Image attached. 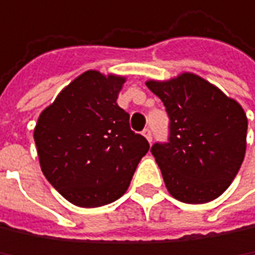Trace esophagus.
<instances>
[{"label": "esophagus", "mask_w": 255, "mask_h": 255, "mask_svg": "<svg viewBox=\"0 0 255 255\" xmlns=\"http://www.w3.org/2000/svg\"><path fill=\"white\" fill-rule=\"evenodd\" d=\"M142 135L147 138V141H148V142H151L153 136H151V130H150V129H144V130H142Z\"/></svg>", "instance_id": "esophagus-1"}]
</instances>
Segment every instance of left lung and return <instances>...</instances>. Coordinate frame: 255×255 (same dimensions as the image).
Listing matches in <instances>:
<instances>
[{
	"label": "left lung",
	"instance_id": "8db88e82",
	"mask_svg": "<svg viewBox=\"0 0 255 255\" xmlns=\"http://www.w3.org/2000/svg\"><path fill=\"white\" fill-rule=\"evenodd\" d=\"M169 116V142L151 153L172 197L206 203L235 180L247 150L248 120L244 108L205 78L183 72L171 80H148Z\"/></svg>",
	"mask_w": 255,
	"mask_h": 255
}]
</instances>
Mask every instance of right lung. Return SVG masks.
I'll return each mask as SVG.
<instances>
[{
    "label": "right lung",
    "mask_w": 255,
    "mask_h": 255,
    "mask_svg": "<svg viewBox=\"0 0 255 255\" xmlns=\"http://www.w3.org/2000/svg\"><path fill=\"white\" fill-rule=\"evenodd\" d=\"M125 81L89 69L61 90L35 125L44 177L77 206L98 208L122 197L150 148L117 105Z\"/></svg>",
    "instance_id": "right-lung-1"
}]
</instances>
